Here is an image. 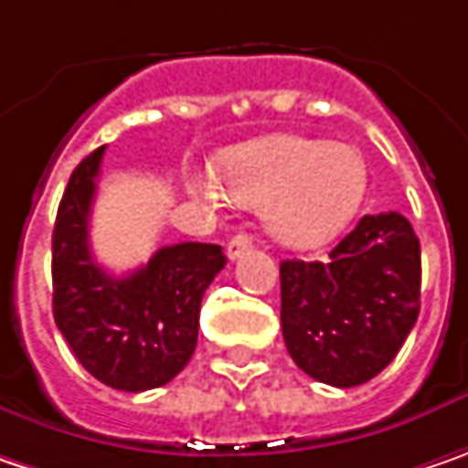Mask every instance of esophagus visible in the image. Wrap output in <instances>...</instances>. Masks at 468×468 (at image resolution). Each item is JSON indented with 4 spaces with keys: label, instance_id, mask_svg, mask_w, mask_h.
Returning <instances> with one entry per match:
<instances>
[{
    "label": "esophagus",
    "instance_id": "34e87169",
    "mask_svg": "<svg viewBox=\"0 0 468 468\" xmlns=\"http://www.w3.org/2000/svg\"><path fill=\"white\" fill-rule=\"evenodd\" d=\"M251 249V235L249 233H238L230 238V243H228V259L235 261L238 256L243 254V251H249Z\"/></svg>",
    "mask_w": 468,
    "mask_h": 468
}]
</instances>
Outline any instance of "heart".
Instances as JSON below:
<instances>
[{
	"instance_id": "b5f03b06",
	"label": "heart",
	"mask_w": 468,
	"mask_h": 468,
	"mask_svg": "<svg viewBox=\"0 0 468 468\" xmlns=\"http://www.w3.org/2000/svg\"><path fill=\"white\" fill-rule=\"evenodd\" d=\"M222 183L246 204H261V222L291 249H316L335 238L367 194V165L354 146L303 135H267L219 156ZM191 191L219 204L212 175L191 177Z\"/></svg>"
}]
</instances>
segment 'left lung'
<instances>
[{"instance_id": "1", "label": "left lung", "mask_w": 468, "mask_h": 468, "mask_svg": "<svg viewBox=\"0 0 468 468\" xmlns=\"http://www.w3.org/2000/svg\"><path fill=\"white\" fill-rule=\"evenodd\" d=\"M421 249L398 212L364 214L327 261L280 264L288 354L324 385L356 388L400 351L419 316Z\"/></svg>"}]
</instances>
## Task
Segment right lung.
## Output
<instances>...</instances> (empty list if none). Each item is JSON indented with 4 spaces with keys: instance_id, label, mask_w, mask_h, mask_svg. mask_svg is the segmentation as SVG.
I'll list each match as a JSON object with an SVG mask.
<instances>
[{
    "instance_id": "1",
    "label": "right lung",
    "mask_w": 468,
    "mask_h": 468,
    "mask_svg": "<svg viewBox=\"0 0 468 468\" xmlns=\"http://www.w3.org/2000/svg\"><path fill=\"white\" fill-rule=\"evenodd\" d=\"M104 146L70 175L51 233L54 322L75 358L114 390H152L191 361L201 298L225 267L222 246L175 243L146 267L112 277L89 246L96 177Z\"/></svg>"
}]
</instances>
